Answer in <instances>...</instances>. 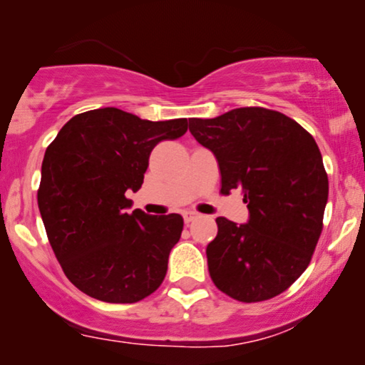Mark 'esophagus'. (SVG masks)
Returning <instances> with one entry per match:
<instances>
[{
	"mask_svg": "<svg viewBox=\"0 0 365 365\" xmlns=\"http://www.w3.org/2000/svg\"><path fill=\"white\" fill-rule=\"evenodd\" d=\"M182 217H184V222L189 224V222H192L194 219L197 217V214H196V212H192V211H186V212L182 214Z\"/></svg>",
	"mask_w": 365,
	"mask_h": 365,
	"instance_id": "obj_1",
	"label": "esophagus"
}]
</instances>
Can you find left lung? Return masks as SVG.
Instances as JSON below:
<instances>
[{"instance_id": "1", "label": "left lung", "mask_w": 365, "mask_h": 365, "mask_svg": "<svg viewBox=\"0 0 365 365\" xmlns=\"http://www.w3.org/2000/svg\"><path fill=\"white\" fill-rule=\"evenodd\" d=\"M189 131L217 159L221 192L239 189L249 221L217 217L207 244L209 276L241 302L276 297L311 262L322 232L329 179L316 141L301 124L266 108L189 119Z\"/></svg>"}]
</instances>
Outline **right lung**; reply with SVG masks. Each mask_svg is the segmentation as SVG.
Here are the masks:
<instances>
[{"instance_id":"add662e5","label":"right lung","mask_w":365,"mask_h":365,"mask_svg":"<svg viewBox=\"0 0 365 365\" xmlns=\"http://www.w3.org/2000/svg\"><path fill=\"white\" fill-rule=\"evenodd\" d=\"M187 131V119L148 121L118 108L69 119L44 153L38 206L54 256L79 291L133 304L161 286L179 241V214H129L149 154Z\"/></svg>"}]
</instances>
